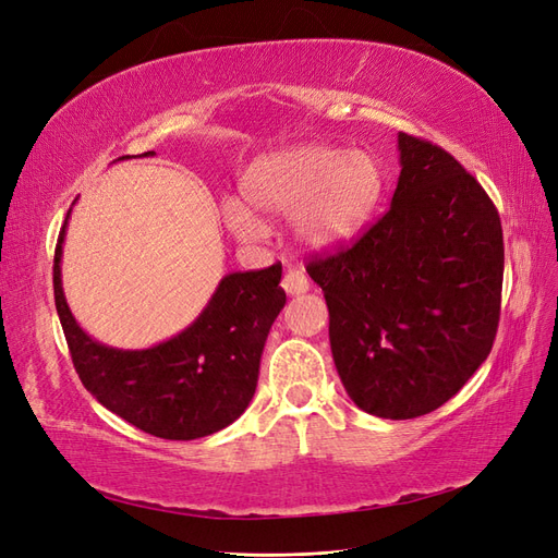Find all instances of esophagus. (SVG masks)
<instances>
[{"label":"esophagus","instance_id":"obj_1","mask_svg":"<svg viewBox=\"0 0 558 558\" xmlns=\"http://www.w3.org/2000/svg\"><path fill=\"white\" fill-rule=\"evenodd\" d=\"M281 289L289 295H302L310 291V281L305 275L300 272V269H289V272H286L281 279Z\"/></svg>","mask_w":558,"mask_h":558}]
</instances>
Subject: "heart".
<instances>
[{
    "label": "heart",
    "instance_id": "1",
    "mask_svg": "<svg viewBox=\"0 0 558 558\" xmlns=\"http://www.w3.org/2000/svg\"><path fill=\"white\" fill-rule=\"evenodd\" d=\"M384 195V170L367 150L295 144L260 156L242 179V196L221 205L234 240L267 234L260 216H291L295 240L316 253L349 244L375 216Z\"/></svg>",
    "mask_w": 558,
    "mask_h": 558
}]
</instances>
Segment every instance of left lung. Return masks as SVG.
I'll return each instance as SVG.
<instances>
[{"label": "left lung", "instance_id": "8db88e82", "mask_svg": "<svg viewBox=\"0 0 558 558\" xmlns=\"http://www.w3.org/2000/svg\"><path fill=\"white\" fill-rule=\"evenodd\" d=\"M398 150L391 209L351 248L307 265L349 398L393 421L437 410L486 361L505 265L500 218L475 177L412 134H398Z\"/></svg>", "mask_w": 558, "mask_h": 558}]
</instances>
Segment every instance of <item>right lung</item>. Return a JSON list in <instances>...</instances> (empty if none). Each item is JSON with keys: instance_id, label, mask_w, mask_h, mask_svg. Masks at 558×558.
<instances>
[{"instance_id": "right-lung-1", "label": "right lung", "mask_w": 558, "mask_h": 558, "mask_svg": "<svg viewBox=\"0 0 558 558\" xmlns=\"http://www.w3.org/2000/svg\"><path fill=\"white\" fill-rule=\"evenodd\" d=\"M70 214L56 246L53 291L83 386L109 412L162 440H197L240 418L256 393L269 328L286 305L281 265L226 275L199 316L170 340L116 349L93 340L66 305L60 263Z\"/></svg>"}]
</instances>
